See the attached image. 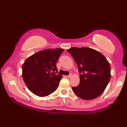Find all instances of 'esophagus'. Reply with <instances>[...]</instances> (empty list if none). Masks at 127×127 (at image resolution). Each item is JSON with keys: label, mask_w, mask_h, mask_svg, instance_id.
<instances>
[{"label": "esophagus", "mask_w": 127, "mask_h": 127, "mask_svg": "<svg viewBox=\"0 0 127 127\" xmlns=\"http://www.w3.org/2000/svg\"><path fill=\"white\" fill-rule=\"evenodd\" d=\"M65 77H66V78H71V77H72V75H67V76H65Z\"/></svg>", "instance_id": "esophagus-1"}]
</instances>
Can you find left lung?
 I'll return each mask as SVG.
<instances>
[{"mask_svg": "<svg viewBox=\"0 0 127 127\" xmlns=\"http://www.w3.org/2000/svg\"><path fill=\"white\" fill-rule=\"evenodd\" d=\"M78 67L80 83L72 87L74 93L84 100L100 96L111 78V67L106 57L100 52L88 47H72L67 49Z\"/></svg>", "mask_w": 127, "mask_h": 127, "instance_id": "left-lung-1", "label": "left lung"}]
</instances>
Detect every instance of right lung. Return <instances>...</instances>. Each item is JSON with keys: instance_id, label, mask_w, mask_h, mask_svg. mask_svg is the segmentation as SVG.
<instances>
[{"instance_id": "1", "label": "right lung", "mask_w": 127, "mask_h": 127, "mask_svg": "<svg viewBox=\"0 0 127 127\" xmlns=\"http://www.w3.org/2000/svg\"><path fill=\"white\" fill-rule=\"evenodd\" d=\"M64 51L62 48L45 49L26 59L22 66V76L27 88L39 97L55 91L62 76L55 74L56 64Z\"/></svg>"}]
</instances>
